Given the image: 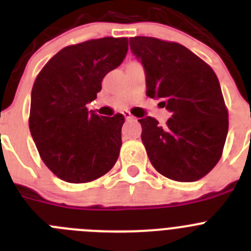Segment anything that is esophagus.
I'll list each match as a JSON object with an SVG mask.
<instances>
[{
	"instance_id": "34e87169",
	"label": "esophagus",
	"mask_w": 251,
	"mask_h": 251,
	"mask_svg": "<svg viewBox=\"0 0 251 251\" xmlns=\"http://www.w3.org/2000/svg\"><path fill=\"white\" fill-rule=\"evenodd\" d=\"M123 114H124V117H126V119H127V121H133V119H136V117H133L132 113L127 112V110H126V112H123Z\"/></svg>"
}]
</instances>
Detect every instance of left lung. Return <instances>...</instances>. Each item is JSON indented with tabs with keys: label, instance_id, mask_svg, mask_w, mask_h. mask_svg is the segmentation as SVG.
Instances as JSON below:
<instances>
[{
	"label": "left lung",
	"instance_id": "1",
	"mask_svg": "<svg viewBox=\"0 0 251 251\" xmlns=\"http://www.w3.org/2000/svg\"><path fill=\"white\" fill-rule=\"evenodd\" d=\"M143 64L150 98L172 112L166 127L139 119L142 142L157 172L178 182L202 178L220 161L229 113L211 66L183 45L148 36L129 39Z\"/></svg>",
	"mask_w": 251,
	"mask_h": 251
}]
</instances>
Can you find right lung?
<instances>
[{
    "instance_id": "add662e5",
    "label": "right lung",
    "mask_w": 251,
    "mask_h": 251,
    "mask_svg": "<svg viewBox=\"0 0 251 251\" xmlns=\"http://www.w3.org/2000/svg\"><path fill=\"white\" fill-rule=\"evenodd\" d=\"M127 51V37L88 40L61 49L36 76L28 127L46 167L65 182L94 181L118 159L124 115L101 117L86 104Z\"/></svg>"
}]
</instances>
